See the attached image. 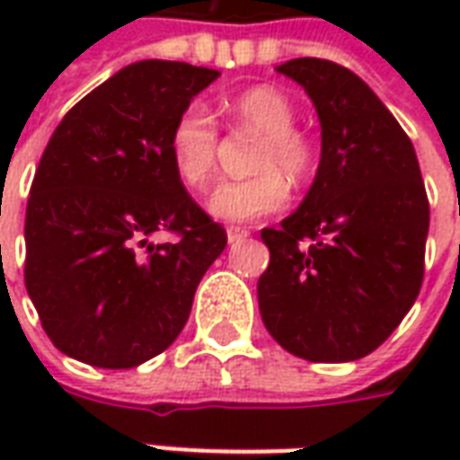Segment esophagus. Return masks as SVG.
I'll return each instance as SVG.
<instances>
[{
    "instance_id": "esophagus-1",
    "label": "esophagus",
    "mask_w": 460,
    "mask_h": 460,
    "mask_svg": "<svg viewBox=\"0 0 460 460\" xmlns=\"http://www.w3.org/2000/svg\"><path fill=\"white\" fill-rule=\"evenodd\" d=\"M246 236H249V231L241 229V226H229V229H226V239H229V243H236V241L246 239Z\"/></svg>"
}]
</instances>
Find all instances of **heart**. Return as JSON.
Here are the masks:
<instances>
[{"label":"heart","instance_id":"heart-1","mask_svg":"<svg viewBox=\"0 0 460 460\" xmlns=\"http://www.w3.org/2000/svg\"><path fill=\"white\" fill-rule=\"evenodd\" d=\"M231 115L249 130L263 135L253 170L246 180L221 181L211 191L207 209L229 224H251L270 217L288 204V180L303 181L318 167V147L308 135L296 130V108L286 95L256 85L231 101ZM219 152V125L204 103L191 101L181 108L170 130V157L181 181L191 190H204L214 177Z\"/></svg>","mask_w":460,"mask_h":460}]
</instances>
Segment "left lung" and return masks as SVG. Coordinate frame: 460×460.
Returning a JSON list of instances; mask_svg holds the SVG:
<instances>
[{
  "label": "left lung",
  "mask_w": 460,
  "mask_h": 460,
  "mask_svg": "<svg viewBox=\"0 0 460 460\" xmlns=\"http://www.w3.org/2000/svg\"><path fill=\"white\" fill-rule=\"evenodd\" d=\"M305 88L320 120V164L305 199L263 229V325L290 355L352 362L382 345L424 280L429 199L402 125L369 85L325 58L276 68Z\"/></svg>",
  "instance_id": "1"
}]
</instances>
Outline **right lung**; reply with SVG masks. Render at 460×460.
I'll return each mask as SVG.
<instances>
[{"instance_id": "right-lung-1", "label": "right lung", "mask_w": 460, "mask_h": 460, "mask_svg": "<svg viewBox=\"0 0 460 460\" xmlns=\"http://www.w3.org/2000/svg\"><path fill=\"white\" fill-rule=\"evenodd\" d=\"M219 75L137 61L75 103L51 135L26 204L24 283L64 355L130 369L184 328L226 231L184 190L170 130ZM160 230L178 239L155 244Z\"/></svg>"}]
</instances>
